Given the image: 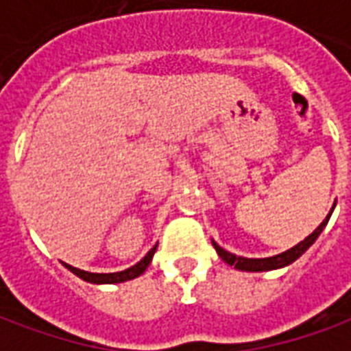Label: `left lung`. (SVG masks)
I'll return each mask as SVG.
<instances>
[{
    "label": "left lung",
    "mask_w": 351,
    "mask_h": 351,
    "mask_svg": "<svg viewBox=\"0 0 351 351\" xmlns=\"http://www.w3.org/2000/svg\"><path fill=\"white\" fill-rule=\"evenodd\" d=\"M332 210H335V205H332V208L329 210V214L325 216V220L317 226L312 233H310L304 241H301L299 244H295L293 248H289V250L282 252V254H278V256H272V258H241V256H235V254H231V252L223 250L221 246H218V244L214 243L213 241V246L216 248V252H218V256H220L223 261L228 265H231V267H235V269H239V271H246V272H263V271H274V269H282V267H287V265H291L295 261V259H299L304 254V252L308 250L312 244L316 243V239L319 237V233L324 231L325 226H327V221H329V218H331Z\"/></svg>",
    "instance_id": "1"
}]
</instances>
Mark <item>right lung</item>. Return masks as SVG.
Segmentation results:
<instances>
[{"instance_id":"obj_1","label":"right lung","mask_w":351,"mask_h":351,"mask_svg":"<svg viewBox=\"0 0 351 351\" xmlns=\"http://www.w3.org/2000/svg\"><path fill=\"white\" fill-rule=\"evenodd\" d=\"M158 246H154L152 250L146 254L145 258L141 259L137 265H133L130 269H125V271L120 272H105V274H101V272H88V271H80L77 267H71V265H65V269H69L73 274H77L79 278H82L84 282H90V284H120V282H128V280H133L141 276L143 272L146 271V267L150 265L154 258V252H156Z\"/></svg>"}]
</instances>
